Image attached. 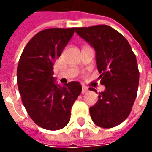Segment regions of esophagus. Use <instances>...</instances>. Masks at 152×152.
Returning a JSON list of instances; mask_svg holds the SVG:
<instances>
[{
  "label": "esophagus",
  "mask_w": 152,
  "mask_h": 152,
  "mask_svg": "<svg viewBox=\"0 0 152 152\" xmlns=\"http://www.w3.org/2000/svg\"><path fill=\"white\" fill-rule=\"evenodd\" d=\"M89 91V89H88V87L86 86H82V94H86Z\"/></svg>",
  "instance_id": "esophagus-1"
}]
</instances>
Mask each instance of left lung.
Wrapping results in <instances>:
<instances>
[{"instance_id": "8db88e82", "label": "left lung", "mask_w": 152, "mask_h": 152, "mask_svg": "<svg viewBox=\"0 0 152 152\" xmlns=\"http://www.w3.org/2000/svg\"><path fill=\"white\" fill-rule=\"evenodd\" d=\"M76 32L96 51L101 85L99 100L89 108L94 123L110 129L127 119L136 99L139 72L136 56L128 40L107 25L76 28ZM89 90H97L92 87Z\"/></svg>"}]
</instances>
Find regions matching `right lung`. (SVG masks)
I'll return each mask as SVG.
<instances>
[{
	"label": "right lung",
	"instance_id": "obj_1",
	"mask_svg": "<svg viewBox=\"0 0 152 152\" xmlns=\"http://www.w3.org/2000/svg\"><path fill=\"white\" fill-rule=\"evenodd\" d=\"M75 28H48L35 35L25 46L18 68L17 83L22 102L31 120L48 130L68 124L71 109L82 87L77 81L55 85L53 63L72 37Z\"/></svg>",
	"mask_w": 152,
	"mask_h": 152
}]
</instances>
